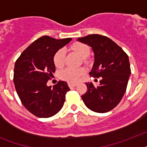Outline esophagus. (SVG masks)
Returning <instances> with one entry per match:
<instances>
[{
	"mask_svg": "<svg viewBox=\"0 0 147 147\" xmlns=\"http://www.w3.org/2000/svg\"><path fill=\"white\" fill-rule=\"evenodd\" d=\"M68 85H69V88H73V87H76L77 84L76 83H72V82H69L68 83Z\"/></svg>",
	"mask_w": 147,
	"mask_h": 147,
	"instance_id": "34e87169",
	"label": "esophagus"
}]
</instances>
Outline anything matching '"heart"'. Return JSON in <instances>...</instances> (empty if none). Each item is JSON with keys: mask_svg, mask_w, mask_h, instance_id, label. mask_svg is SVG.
I'll return each mask as SVG.
<instances>
[{"mask_svg": "<svg viewBox=\"0 0 147 147\" xmlns=\"http://www.w3.org/2000/svg\"><path fill=\"white\" fill-rule=\"evenodd\" d=\"M71 49L76 51L83 59L87 58L90 55L89 47L85 43H82V42L75 43L71 47ZM65 50L64 49H60L59 50H58L53 57V62L55 67L62 68L65 64ZM84 73L85 71L83 69L66 68L60 72V76L63 80L73 83L79 80V78L84 75Z\"/></svg>", "mask_w": 147, "mask_h": 147, "instance_id": "b5f03b06", "label": "heart"}]
</instances>
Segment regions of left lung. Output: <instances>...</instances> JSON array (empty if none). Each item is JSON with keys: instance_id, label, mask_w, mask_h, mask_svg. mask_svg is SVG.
Masks as SVG:
<instances>
[{"instance_id": "left-lung-1", "label": "left lung", "mask_w": 147, "mask_h": 147, "mask_svg": "<svg viewBox=\"0 0 147 147\" xmlns=\"http://www.w3.org/2000/svg\"><path fill=\"white\" fill-rule=\"evenodd\" d=\"M78 41L92 47L94 62L89 72L94 78L101 77L100 85L86 83L87 92L82 96L85 105L97 113H106L118 105L125 93L130 76L127 53L110 38L92 34Z\"/></svg>"}]
</instances>
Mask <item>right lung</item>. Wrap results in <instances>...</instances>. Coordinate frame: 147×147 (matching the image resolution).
Masks as SVG:
<instances>
[{
    "mask_svg": "<svg viewBox=\"0 0 147 147\" xmlns=\"http://www.w3.org/2000/svg\"><path fill=\"white\" fill-rule=\"evenodd\" d=\"M71 38L56 40L43 36L35 40L21 53L15 62L13 82L22 104L31 114L47 118L62 109L69 88L59 81L52 88L47 82L53 77L55 53Z\"/></svg>",
    "mask_w": 147,
    "mask_h": 147,
    "instance_id": "right-lung-1",
    "label": "right lung"
}]
</instances>
